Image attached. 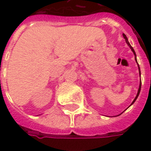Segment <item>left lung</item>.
I'll return each instance as SVG.
<instances>
[{
	"label": "left lung",
	"instance_id": "left-lung-1",
	"mask_svg": "<svg viewBox=\"0 0 151 151\" xmlns=\"http://www.w3.org/2000/svg\"><path fill=\"white\" fill-rule=\"evenodd\" d=\"M123 36H124V38L125 39V41H126V43L128 44V45L130 46V48L131 49V50L133 51V53H134V58H135V60H136V55H135V52H134V49H133V47H132V46L130 45V43H129V41H128V39H127V37H126V35H125V34H123ZM136 62H137V60H136ZM138 66H139V65H138ZM139 75H140V70H139ZM140 88H141V81H140V84H139V90H138V93H137V96H135L134 100L133 101V102H132V104H133V103H134V102L136 101L137 97L139 96V92H140ZM132 104H131V105H132Z\"/></svg>",
	"mask_w": 151,
	"mask_h": 151
}]
</instances>
